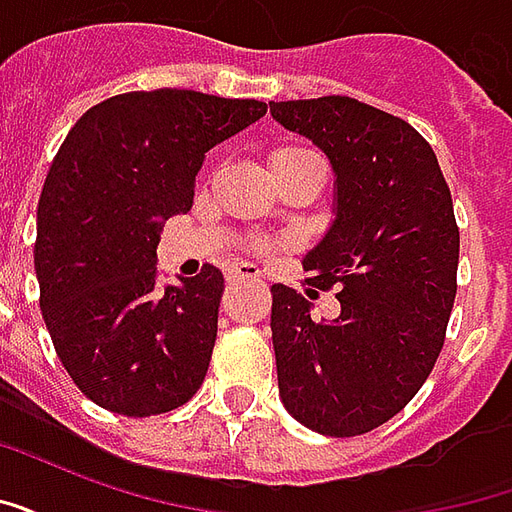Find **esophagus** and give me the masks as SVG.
Instances as JSON below:
<instances>
[{"label": "esophagus", "mask_w": 512, "mask_h": 512, "mask_svg": "<svg viewBox=\"0 0 512 512\" xmlns=\"http://www.w3.org/2000/svg\"><path fill=\"white\" fill-rule=\"evenodd\" d=\"M260 268L255 263H233V266L227 268V279L230 282H241V279H260Z\"/></svg>", "instance_id": "34e87169"}]
</instances>
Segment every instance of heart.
<instances>
[{"label":"heart","instance_id":"heart-1","mask_svg":"<svg viewBox=\"0 0 512 512\" xmlns=\"http://www.w3.org/2000/svg\"><path fill=\"white\" fill-rule=\"evenodd\" d=\"M296 156H310V150H301V147H282L274 153L271 161H285V158H296Z\"/></svg>","mask_w":512,"mask_h":512}]
</instances>
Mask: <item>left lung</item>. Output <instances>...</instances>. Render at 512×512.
I'll return each instance as SVG.
<instances>
[{"mask_svg":"<svg viewBox=\"0 0 512 512\" xmlns=\"http://www.w3.org/2000/svg\"><path fill=\"white\" fill-rule=\"evenodd\" d=\"M334 169V222L304 255L312 288H337L340 315L271 285L279 397L323 436H362L417 395L455 301L458 224L433 147L406 120L345 95L271 101ZM315 290H307L312 296Z\"/></svg>","mask_w":512,"mask_h":512,"instance_id":"8db88e82","label":"left lung"}]
</instances>
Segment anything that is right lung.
<instances>
[{
	"label": "right lung",
	"instance_id": "right-lung-1",
	"mask_svg": "<svg viewBox=\"0 0 512 512\" xmlns=\"http://www.w3.org/2000/svg\"><path fill=\"white\" fill-rule=\"evenodd\" d=\"M266 109L167 87L106 98L65 136L40 191L35 274L51 343L95 406L153 417L200 389L224 277L205 266L156 290V246L191 211L205 153Z\"/></svg>",
	"mask_w": 512,
	"mask_h": 512
}]
</instances>
